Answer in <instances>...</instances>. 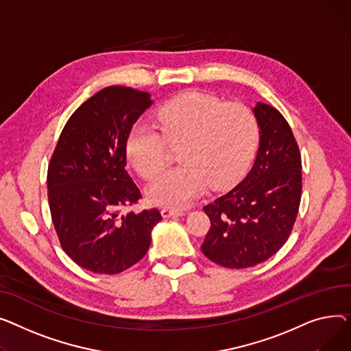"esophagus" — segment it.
Returning a JSON list of instances; mask_svg holds the SVG:
<instances>
[{"instance_id":"1","label":"esophagus","mask_w":351,"mask_h":351,"mask_svg":"<svg viewBox=\"0 0 351 351\" xmlns=\"http://www.w3.org/2000/svg\"><path fill=\"white\" fill-rule=\"evenodd\" d=\"M185 211L181 210V208H170V207H164L161 210V215L164 218H170V217H180V215H184Z\"/></svg>"}]
</instances>
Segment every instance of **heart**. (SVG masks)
<instances>
[{"instance_id":"1","label":"heart","mask_w":351,"mask_h":351,"mask_svg":"<svg viewBox=\"0 0 351 351\" xmlns=\"http://www.w3.org/2000/svg\"><path fill=\"white\" fill-rule=\"evenodd\" d=\"M160 134L136 126L128 138V160L136 173L152 180L166 166V142L178 147V167L161 173L147 190L149 198L166 207H182L210 184L222 189L237 181L248 166L258 138L252 112L239 103H219L207 93H182L160 108Z\"/></svg>"}]
</instances>
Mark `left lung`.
I'll return each instance as SVG.
<instances>
[{
    "label": "left lung",
    "instance_id": "8db88e82",
    "mask_svg": "<svg viewBox=\"0 0 351 351\" xmlns=\"http://www.w3.org/2000/svg\"><path fill=\"white\" fill-rule=\"evenodd\" d=\"M259 149L235 189L204 207L211 226L201 250L213 262L243 269L275 255L289 238L302 197V158L289 123L275 108L252 109Z\"/></svg>",
    "mask_w": 351,
    "mask_h": 351
}]
</instances>
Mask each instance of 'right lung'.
<instances>
[{"instance_id": "add662e5", "label": "right lung", "mask_w": 351, "mask_h": 351, "mask_svg": "<svg viewBox=\"0 0 351 351\" xmlns=\"http://www.w3.org/2000/svg\"><path fill=\"white\" fill-rule=\"evenodd\" d=\"M150 93L101 89L73 112L48 166V199L62 250L95 274L114 275L150 248L157 208L125 211L141 198L126 171L132 128L152 106Z\"/></svg>"}]
</instances>
